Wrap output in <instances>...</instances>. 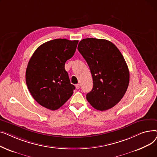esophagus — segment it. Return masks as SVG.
Listing matches in <instances>:
<instances>
[{
    "mask_svg": "<svg viewBox=\"0 0 157 157\" xmlns=\"http://www.w3.org/2000/svg\"><path fill=\"white\" fill-rule=\"evenodd\" d=\"M80 86H81V85H80L79 84L76 85V89H79V88H80Z\"/></svg>",
    "mask_w": 157,
    "mask_h": 157,
    "instance_id": "1",
    "label": "esophagus"
}]
</instances>
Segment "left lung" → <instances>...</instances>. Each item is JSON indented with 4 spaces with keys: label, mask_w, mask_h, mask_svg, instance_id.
<instances>
[{
    "label": "left lung",
    "mask_w": 157,
    "mask_h": 157,
    "mask_svg": "<svg viewBox=\"0 0 157 157\" xmlns=\"http://www.w3.org/2000/svg\"><path fill=\"white\" fill-rule=\"evenodd\" d=\"M78 51L87 62L94 86L86 99L99 111L111 109L125 95L129 84V71L118 48L105 39L81 40Z\"/></svg>",
    "instance_id": "left-lung-1"
}]
</instances>
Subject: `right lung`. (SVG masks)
<instances>
[{"mask_svg": "<svg viewBox=\"0 0 157 157\" xmlns=\"http://www.w3.org/2000/svg\"><path fill=\"white\" fill-rule=\"evenodd\" d=\"M78 40L56 39L39 46L29 62L25 79L30 93L40 105L59 109L73 94L65 63L76 52Z\"/></svg>", "mask_w": 157, "mask_h": 157, "instance_id": "1", "label": "right lung"}]
</instances>
